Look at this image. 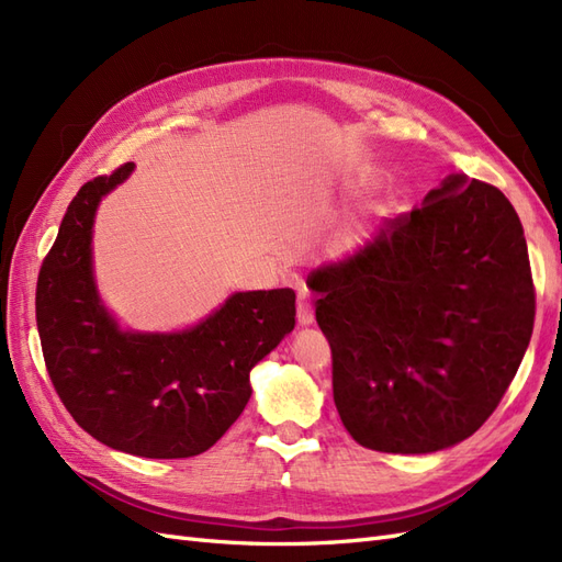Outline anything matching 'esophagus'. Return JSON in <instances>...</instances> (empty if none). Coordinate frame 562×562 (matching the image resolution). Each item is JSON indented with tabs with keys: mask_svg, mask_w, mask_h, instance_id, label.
<instances>
[{
	"mask_svg": "<svg viewBox=\"0 0 562 562\" xmlns=\"http://www.w3.org/2000/svg\"><path fill=\"white\" fill-rule=\"evenodd\" d=\"M297 323L302 328H307L314 323V304L307 291L297 293Z\"/></svg>",
	"mask_w": 562,
	"mask_h": 562,
	"instance_id": "1",
	"label": "esophagus"
}]
</instances>
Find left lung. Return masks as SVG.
<instances>
[{
	"mask_svg": "<svg viewBox=\"0 0 562 562\" xmlns=\"http://www.w3.org/2000/svg\"><path fill=\"white\" fill-rule=\"evenodd\" d=\"M333 349V398L356 443L396 454L450 448L483 427L535 326L518 213L457 173L347 260L314 269Z\"/></svg>",
	"mask_w": 562,
	"mask_h": 562,
	"instance_id": "8db88e82",
	"label": "left lung"
}]
</instances>
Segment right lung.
<instances>
[{
  "label": "right lung",
  "mask_w": 562,
  "mask_h": 562,
  "mask_svg": "<svg viewBox=\"0 0 562 562\" xmlns=\"http://www.w3.org/2000/svg\"><path fill=\"white\" fill-rule=\"evenodd\" d=\"M133 164L77 192L37 279L48 378L79 427L112 450L149 459L206 452L239 419L250 370L295 328L291 288L234 293L178 333L122 330L93 277L98 203Z\"/></svg>",
  "instance_id": "add662e5"
}]
</instances>
